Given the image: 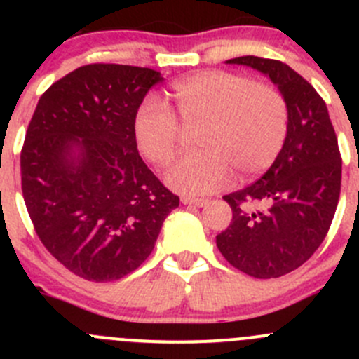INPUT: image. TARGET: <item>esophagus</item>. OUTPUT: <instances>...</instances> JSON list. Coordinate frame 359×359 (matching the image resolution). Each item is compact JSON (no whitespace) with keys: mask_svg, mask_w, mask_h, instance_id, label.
Returning a JSON list of instances; mask_svg holds the SVG:
<instances>
[{"mask_svg":"<svg viewBox=\"0 0 359 359\" xmlns=\"http://www.w3.org/2000/svg\"><path fill=\"white\" fill-rule=\"evenodd\" d=\"M180 201L184 203V205H189V206H198V208H200V206H203V205H206V200H203V198H189V196H182L180 198Z\"/></svg>","mask_w":359,"mask_h":359,"instance_id":"1","label":"esophagus"}]
</instances>
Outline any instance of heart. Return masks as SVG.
I'll use <instances>...</instances> for the list:
<instances>
[{"instance_id":"1","label":"heart","mask_w":359,"mask_h":359,"mask_svg":"<svg viewBox=\"0 0 359 359\" xmlns=\"http://www.w3.org/2000/svg\"><path fill=\"white\" fill-rule=\"evenodd\" d=\"M170 104L173 112L159 97H144L133 114V137L147 161L165 165L179 149L180 125L200 126V151L173 161L165 173L166 184L182 194L215 193L233 180V172L240 180L260 175L287 142L288 104L271 83L201 71L170 86Z\"/></svg>"}]
</instances>
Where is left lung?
<instances>
[{"mask_svg":"<svg viewBox=\"0 0 359 359\" xmlns=\"http://www.w3.org/2000/svg\"><path fill=\"white\" fill-rule=\"evenodd\" d=\"M264 72L288 104V135L280 156L257 182L224 196L233 220L217 234L227 262L269 280L302 266L323 243L340 196L342 158L320 93L290 66L274 59L227 60Z\"/></svg>","mask_w":359,"mask_h":359,"instance_id":"8db88e82","label":"left lung"}]
</instances>
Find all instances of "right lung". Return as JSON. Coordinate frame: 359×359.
<instances>
[{
  "instance_id": "obj_1",
  "label": "right lung",
  "mask_w": 359,
  "mask_h": 359,
  "mask_svg": "<svg viewBox=\"0 0 359 359\" xmlns=\"http://www.w3.org/2000/svg\"><path fill=\"white\" fill-rule=\"evenodd\" d=\"M158 71L88 64L41 95L20 151L22 194L36 234L66 269L106 283L153 252L179 196L137 151L133 114Z\"/></svg>"
}]
</instances>
